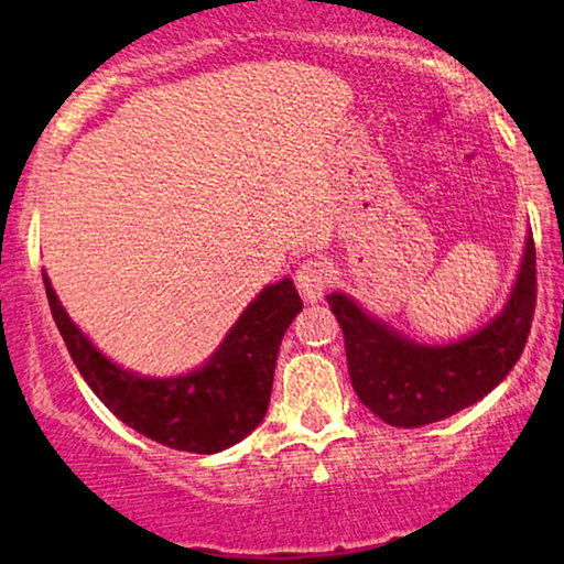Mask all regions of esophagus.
<instances>
[{
  "label": "esophagus",
  "mask_w": 564,
  "mask_h": 564,
  "mask_svg": "<svg viewBox=\"0 0 564 564\" xmlns=\"http://www.w3.org/2000/svg\"><path fill=\"white\" fill-rule=\"evenodd\" d=\"M330 282H334V264L326 257L307 259L295 272V288L307 303H318Z\"/></svg>",
  "instance_id": "1"
}]
</instances>
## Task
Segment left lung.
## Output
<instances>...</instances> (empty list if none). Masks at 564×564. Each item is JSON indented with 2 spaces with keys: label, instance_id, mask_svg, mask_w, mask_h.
Here are the masks:
<instances>
[{
  "label": "left lung",
  "instance_id": "1",
  "mask_svg": "<svg viewBox=\"0 0 564 564\" xmlns=\"http://www.w3.org/2000/svg\"><path fill=\"white\" fill-rule=\"evenodd\" d=\"M328 305L344 330L349 377L361 403L390 426H426L488 395L519 361L536 307L534 238H527L519 280L503 313L459 344L408 341L338 292Z\"/></svg>",
  "mask_w": 564,
  "mask_h": 564
}]
</instances>
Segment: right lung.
Returning a JSON list of instances; mask_svg holds the SVG:
<instances>
[{
  "label": "right lung",
  "instance_id": "1",
  "mask_svg": "<svg viewBox=\"0 0 564 564\" xmlns=\"http://www.w3.org/2000/svg\"><path fill=\"white\" fill-rule=\"evenodd\" d=\"M53 321L91 392L138 434L192 454H215L249 436L264 421L282 336L303 311L292 280L267 288L246 307L203 369L149 380L105 359L68 321L43 272Z\"/></svg>",
  "mask_w": 564,
  "mask_h": 564
}]
</instances>
